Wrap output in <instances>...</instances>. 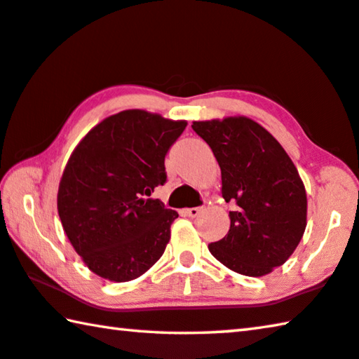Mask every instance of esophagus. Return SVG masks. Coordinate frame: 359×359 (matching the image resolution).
<instances>
[{
    "label": "esophagus",
    "mask_w": 359,
    "mask_h": 359,
    "mask_svg": "<svg viewBox=\"0 0 359 359\" xmlns=\"http://www.w3.org/2000/svg\"><path fill=\"white\" fill-rule=\"evenodd\" d=\"M202 211H203L202 208H186L184 213L186 216H189V218H198Z\"/></svg>",
    "instance_id": "34e87169"
}]
</instances>
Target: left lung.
Instances as JSON below:
<instances>
[{"label": "left lung", "mask_w": 359, "mask_h": 359, "mask_svg": "<svg viewBox=\"0 0 359 359\" xmlns=\"http://www.w3.org/2000/svg\"><path fill=\"white\" fill-rule=\"evenodd\" d=\"M221 168V194L237 202L224 238L210 243L216 259L246 277L283 266L307 226V192L291 157L272 133L246 116L194 121Z\"/></svg>", "instance_id": "8db88e82"}]
</instances>
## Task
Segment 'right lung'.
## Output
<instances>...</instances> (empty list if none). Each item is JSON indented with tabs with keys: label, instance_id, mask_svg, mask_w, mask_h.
<instances>
[{
	"label": "right lung",
	"instance_id": "right-lung-1",
	"mask_svg": "<svg viewBox=\"0 0 359 359\" xmlns=\"http://www.w3.org/2000/svg\"><path fill=\"white\" fill-rule=\"evenodd\" d=\"M186 126L126 109L90 128L69 156L58 184V216L74 251L98 277L135 280L165 251L178 213L146 196L165 183V154Z\"/></svg>",
	"mask_w": 359,
	"mask_h": 359
}]
</instances>
